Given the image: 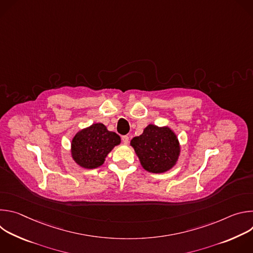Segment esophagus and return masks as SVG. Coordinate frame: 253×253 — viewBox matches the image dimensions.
Here are the masks:
<instances>
[{
    "label": "esophagus",
    "mask_w": 253,
    "mask_h": 253,
    "mask_svg": "<svg viewBox=\"0 0 253 253\" xmlns=\"http://www.w3.org/2000/svg\"><path fill=\"white\" fill-rule=\"evenodd\" d=\"M122 142H123L124 144H128V143H129V137H128L127 135L122 136Z\"/></svg>",
    "instance_id": "esophagus-1"
}]
</instances>
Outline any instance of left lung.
<instances>
[{
	"label": "left lung",
	"mask_w": 253,
	"mask_h": 253,
	"mask_svg": "<svg viewBox=\"0 0 253 253\" xmlns=\"http://www.w3.org/2000/svg\"><path fill=\"white\" fill-rule=\"evenodd\" d=\"M143 168L152 173L171 169L179 156L180 148L176 135L168 127L148 125L144 132L131 140Z\"/></svg>",
	"instance_id": "8db88e82"
}]
</instances>
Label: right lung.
<instances>
[{
	"instance_id": "add662e5",
	"label": "right lung",
	"mask_w": 253,
	"mask_h": 253,
	"mask_svg": "<svg viewBox=\"0 0 253 253\" xmlns=\"http://www.w3.org/2000/svg\"><path fill=\"white\" fill-rule=\"evenodd\" d=\"M120 142L118 134L108 131L101 123H96L75 135L72 140V156L81 167L97 168Z\"/></svg>"
}]
</instances>
